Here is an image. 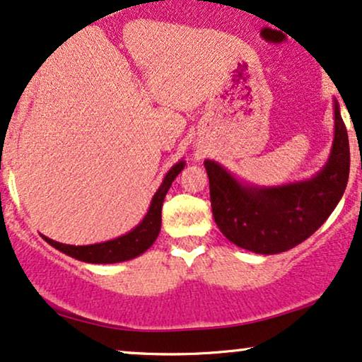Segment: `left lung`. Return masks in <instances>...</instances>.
<instances>
[{
  "instance_id": "1",
  "label": "left lung",
  "mask_w": 362,
  "mask_h": 362,
  "mask_svg": "<svg viewBox=\"0 0 362 362\" xmlns=\"http://www.w3.org/2000/svg\"><path fill=\"white\" fill-rule=\"evenodd\" d=\"M349 139L334 100V141L327 163L309 180L281 187L242 184L214 160H205L215 223L232 244L255 254L299 245L327 221L349 178Z\"/></svg>"
}]
</instances>
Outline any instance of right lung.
<instances>
[{
    "instance_id": "add662e5",
    "label": "right lung",
    "mask_w": 362,
    "mask_h": 362,
    "mask_svg": "<svg viewBox=\"0 0 362 362\" xmlns=\"http://www.w3.org/2000/svg\"><path fill=\"white\" fill-rule=\"evenodd\" d=\"M184 167L185 162L182 160V162L175 163V165L168 170L165 178H163L162 185L158 187L157 192H155L152 204H150V209L147 215L144 217V221H141L134 230L128 232V234L117 237V239L113 240L100 242V244L91 245L59 244V242H54L45 235L43 239L47 240L49 245L54 247V249H58L59 252L90 264H115L139 257V255L144 254L148 247H152L155 239L158 237L160 226H162L163 199H165L172 182L175 180L178 173L184 170Z\"/></svg>"
}]
</instances>
